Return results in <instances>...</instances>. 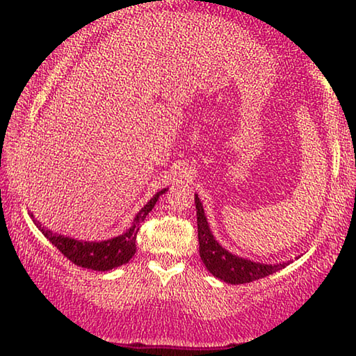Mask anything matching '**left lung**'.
<instances>
[{
	"mask_svg": "<svg viewBox=\"0 0 356 356\" xmlns=\"http://www.w3.org/2000/svg\"><path fill=\"white\" fill-rule=\"evenodd\" d=\"M196 216H197V240H200V256L204 265L215 278L227 282V284H246L256 280L273 275L278 270L284 268L291 262L280 264H262L254 262L251 259L232 254L225 246L218 243V240L210 231L206 212H204L200 196L195 193Z\"/></svg>",
	"mask_w": 356,
	"mask_h": 356,
	"instance_id": "8db88e82",
	"label": "left lung"
}]
</instances>
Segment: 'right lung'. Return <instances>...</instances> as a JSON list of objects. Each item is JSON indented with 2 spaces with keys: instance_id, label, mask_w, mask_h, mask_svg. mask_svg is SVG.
<instances>
[{
  "instance_id": "add662e5",
  "label": "right lung",
  "mask_w": 356,
  "mask_h": 356,
  "mask_svg": "<svg viewBox=\"0 0 356 356\" xmlns=\"http://www.w3.org/2000/svg\"><path fill=\"white\" fill-rule=\"evenodd\" d=\"M168 188L156 191L150 197L140 212L135 215L131 226L120 236L106 238V240H80L70 236H63V234L53 232L51 229L42 225L40 221L34 218V215L29 212L34 225L38 226L39 231L50 240L51 245L63 252V254L80 267L95 270V272H108V270L118 268L120 265L127 264L136 252V234L140 231L141 222L146 218L147 213L154 209L155 202L159 197L166 193Z\"/></svg>"
}]
</instances>
